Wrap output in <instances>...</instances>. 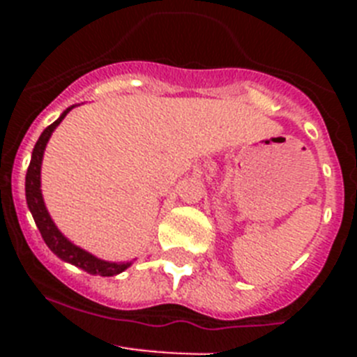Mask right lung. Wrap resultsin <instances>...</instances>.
<instances>
[{"instance_id": "obj_1", "label": "right lung", "mask_w": 357, "mask_h": 357, "mask_svg": "<svg viewBox=\"0 0 357 357\" xmlns=\"http://www.w3.org/2000/svg\"><path fill=\"white\" fill-rule=\"evenodd\" d=\"M69 110L68 109L61 118L53 121L46 130L40 134L39 141L33 146V151H31V160L30 166H28L26 172V204L28 209L31 211V216L36 220V225L39 229L40 236H43L44 243L48 245L50 250L53 252L55 255H59L62 261H68V263L75 264V266L82 268L91 275H102V277H112L121 273L123 270H127L132 263H107V261L96 259L94 255L87 254L82 248L75 247L71 241L64 238L61 234V230L56 229L55 223L52 222V218H50L48 211H46V206H44L43 195H40V162H43V153L44 148H46V143H48L50 135L52 132L55 130L56 125L66 118Z\"/></svg>"}]
</instances>
